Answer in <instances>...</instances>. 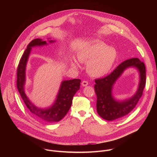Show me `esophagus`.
Listing matches in <instances>:
<instances>
[{
    "instance_id": "esophagus-1",
    "label": "esophagus",
    "mask_w": 157,
    "mask_h": 157,
    "mask_svg": "<svg viewBox=\"0 0 157 157\" xmlns=\"http://www.w3.org/2000/svg\"><path fill=\"white\" fill-rule=\"evenodd\" d=\"M88 82L86 80H84L82 83V85L83 86H88Z\"/></svg>"
}]
</instances>
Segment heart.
I'll return each instance as SVG.
<instances>
[{
    "mask_svg": "<svg viewBox=\"0 0 157 157\" xmlns=\"http://www.w3.org/2000/svg\"><path fill=\"white\" fill-rule=\"evenodd\" d=\"M117 59V52L103 44H96L85 48L77 53V59L81 63H88L86 69L90 75L101 77L111 69ZM74 67H78L75 61L71 63Z\"/></svg>",
    "mask_w": 157,
    "mask_h": 157,
    "instance_id": "obj_1",
    "label": "heart"
}]
</instances>
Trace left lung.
<instances>
[{"label":"left lung","mask_w":157,"mask_h":157,"mask_svg":"<svg viewBox=\"0 0 157 157\" xmlns=\"http://www.w3.org/2000/svg\"><path fill=\"white\" fill-rule=\"evenodd\" d=\"M129 67H136L139 71V88L131 98L121 102L117 101L112 96L113 85L123 71ZM95 82L94 89L97 95V113L103 119L112 121L128 115L136 105L142 96L146 85V67L139 59H130L120 64L108 75L95 79Z\"/></svg>","instance_id":"1"}]
</instances>
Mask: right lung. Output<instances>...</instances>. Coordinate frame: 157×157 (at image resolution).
<instances>
[{
    "label": "right lung",
    "instance_id": "1",
    "mask_svg": "<svg viewBox=\"0 0 157 157\" xmlns=\"http://www.w3.org/2000/svg\"><path fill=\"white\" fill-rule=\"evenodd\" d=\"M49 42L50 43L54 42L53 40ZM46 44H48L46 42L43 41L42 39H36L28 45L17 67V88L25 105L34 117L46 123H54L61 120L67 115L71 106L74 95L80 89L81 80L75 78L63 81L54 103L49 108H37L31 102L24 90L27 61L32 47Z\"/></svg>",
    "mask_w": 157,
    "mask_h": 157
}]
</instances>
